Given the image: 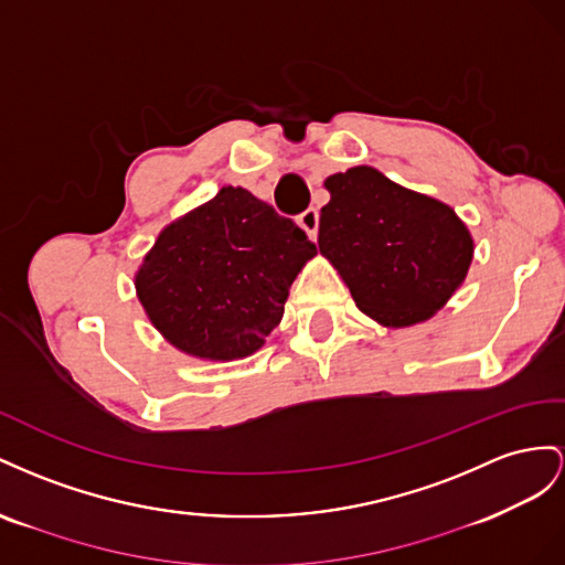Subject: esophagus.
<instances>
[{
	"label": "esophagus",
	"instance_id": "34e87169",
	"mask_svg": "<svg viewBox=\"0 0 565 565\" xmlns=\"http://www.w3.org/2000/svg\"><path fill=\"white\" fill-rule=\"evenodd\" d=\"M298 224L300 227L308 232V236L315 241L317 232H319V211L317 207H308V211L298 215Z\"/></svg>",
	"mask_w": 565,
	"mask_h": 565
}]
</instances>
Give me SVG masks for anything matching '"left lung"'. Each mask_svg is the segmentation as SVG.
I'll return each instance as SVG.
<instances>
[{
	"mask_svg": "<svg viewBox=\"0 0 565 565\" xmlns=\"http://www.w3.org/2000/svg\"><path fill=\"white\" fill-rule=\"evenodd\" d=\"M324 184L331 201L319 215V250L341 271L354 305L385 327H409L440 310L473 255L452 207L366 166Z\"/></svg>",
	"mask_w": 565,
	"mask_h": 565,
	"instance_id": "left-lung-1",
	"label": "left lung"
}]
</instances>
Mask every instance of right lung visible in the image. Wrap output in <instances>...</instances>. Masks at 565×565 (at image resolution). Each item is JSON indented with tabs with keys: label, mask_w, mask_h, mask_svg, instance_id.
Returning <instances> with one entry per match:
<instances>
[{
	"label": "right lung",
	"mask_w": 565,
	"mask_h": 565,
	"mask_svg": "<svg viewBox=\"0 0 565 565\" xmlns=\"http://www.w3.org/2000/svg\"><path fill=\"white\" fill-rule=\"evenodd\" d=\"M317 246L241 186L160 232L137 274L153 327L193 358L236 360L279 324L288 286Z\"/></svg>",
	"instance_id": "right-lung-1"
}]
</instances>
